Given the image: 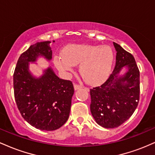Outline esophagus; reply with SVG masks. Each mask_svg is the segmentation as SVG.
<instances>
[{"label":"esophagus","mask_w":155,"mask_h":155,"mask_svg":"<svg viewBox=\"0 0 155 155\" xmlns=\"http://www.w3.org/2000/svg\"><path fill=\"white\" fill-rule=\"evenodd\" d=\"M82 87V86L80 84H74V89H75V90H79V89Z\"/></svg>","instance_id":"obj_1"}]
</instances>
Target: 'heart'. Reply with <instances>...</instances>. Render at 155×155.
<instances>
[{
  "label": "heart",
  "instance_id": "heart-1",
  "mask_svg": "<svg viewBox=\"0 0 155 155\" xmlns=\"http://www.w3.org/2000/svg\"><path fill=\"white\" fill-rule=\"evenodd\" d=\"M114 54L108 46L72 44L63 49V54L54 58L55 66L64 74L72 71L80 64L79 71L84 79L92 84H100L111 73Z\"/></svg>",
  "mask_w": 155,
  "mask_h": 155
}]
</instances>
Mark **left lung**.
<instances>
[{
    "mask_svg": "<svg viewBox=\"0 0 155 155\" xmlns=\"http://www.w3.org/2000/svg\"><path fill=\"white\" fill-rule=\"evenodd\" d=\"M116 64L108 79L99 87L90 89L92 115L99 125L114 128L132 116L140 97V72L134 57L114 42ZM129 71L123 77L118 74L122 67Z\"/></svg>",
    "mask_w": 155,
    "mask_h": 155,
    "instance_id": "left-lung-1",
    "label": "left lung"
}]
</instances>
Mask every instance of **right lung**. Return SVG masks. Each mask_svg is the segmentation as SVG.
Returning a JSON list of instances; mask_svg holds the SVG:
<instances>
[{"instance_id": "right-lung-1", "label": "right lung", "mask_w": 155, "mask_h": 155, "mask_svg": "<svg viewBox=\"0 0 155 155\" xmlns=\"http://www.w3.org/2000/svg\"><path fill=\"white\" fill-rule=\"evenodd\" d=\"M50 43L38 42L24 51L13 76L15 98L22 117L35 128L47 131L60 128L66 122L74 92L71 81L60 79L51 68L39 78L33 77L28 71V62H35L38 56L51 59Z\"/></svg>"}]
</instances>
